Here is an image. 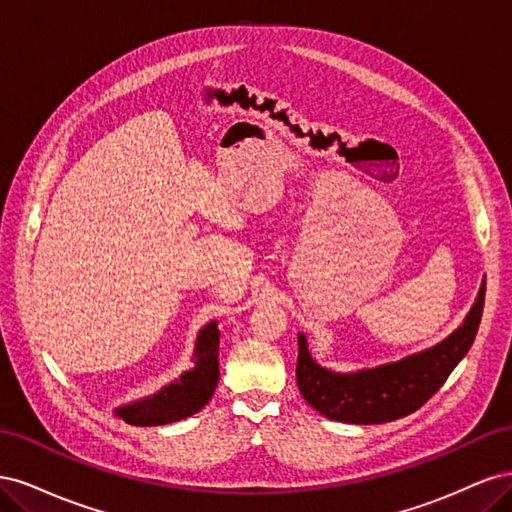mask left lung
<instances>
[{"label":"left lung","mask_w":512,"mask_h":512,"mask_svg":"<svg viewBox=\"0 0 512 512\" xmlns=\"http://www.w3.org/2000/svg\"><path fill=\"white\" fill-rule=\"evenodd\" d=\"M485 305V280L461 327L444 342L354 374H337L320 367L307 350V339L299 333L297 386L309 406L339 423L376 425L397 421L421 408L451 376V371L470 350Z\"/></svg>","instance_id":"1"}]
</instances>
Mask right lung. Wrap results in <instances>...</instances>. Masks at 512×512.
<instances>
[{"mask_svg":"<svg viewBox=\"0 0 512 512\" xmlns=\"http://www.w3.org/2000/svg\"><path fill=\"white\" fill-rule=\"evenodd\" d=\"M220 331L218 322H209L198 333L194 348V367L164 386L156 395H149L134 401V404L121 406L115 414L123 421L136 427H156L177 423L203 410L213 397L215 386L220 380Z\"/></svg>","mask_w":512,"mask_h":512,"instance_id":"right-lung-1","label":"right lung"}]
</instances>
